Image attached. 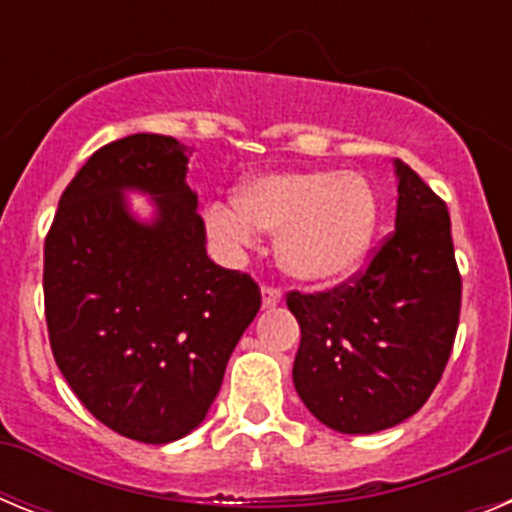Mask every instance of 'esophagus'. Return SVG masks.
Returning <instances> with one entry per match:
<instances>
[{"label":"esophagus","mask_w":512,"mask_h":512,"mask_svg":"<svg viewBox=\"0 0 512 512\" xmlns=\"http://www.w3.org/2000/svg\"><path fill=\"white\" fill-rule=\"evenodd\" d=\"M282 302V292L274 287H264L261 289V305L264 307H277Z\"/></svg>","instance_id":"esophagus-1"}]
</instances>
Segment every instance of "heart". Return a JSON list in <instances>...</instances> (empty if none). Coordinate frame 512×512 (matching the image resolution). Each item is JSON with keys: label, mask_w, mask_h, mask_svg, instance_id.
I'll use <instances>...</instances> for the list:
<instances>
[{"label": "heart", "mask_w": 512, "mask_h": 512, "mask_svg": "<svg viewBox=\"0 0 512 512\" xmlns=\"http://www.w3.org/2000/svg\"><path fill=\"white\" fill-rule=\"evenodd\" d=\"M235 207L212 202L210 235L223 246H251L256 233L277 235L279 269L307 287L341 284L364 266L379 223L377 192L361 174L333 169L251 176Z\"/></svg>", "instance_id": "heart-1"}]
</instances>
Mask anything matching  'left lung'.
I'll return each mask as SVG.
<instances>
[{"instance_id":"obj_1","label":"left lung","mask_w":512,"mask_h":512,"mask_svg":"<svg viewBox=\"0 0 512 512\" xmlns=\"http://www.w3.org/2000/svg\"><path fill=\"white\" fill-rule=\"evenodd\" d=\"M395 233L369 269L325 292H292L300 323L292 379L305 408L348 436L408 420L431 397L454 346L461 277L449 210L402 161Z\"/></svg>"}]
</instances>
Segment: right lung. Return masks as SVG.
Returning <instances> with one entry per match:
<instances>
[{
  "mask_svg": "<svg viewBox=\"0 0 512 512\" xmlns=\"http://www.w3.org/2000/svg\"><path fill=\"white\" fill-rule=\"evenodd\" d=\"M194 148L135 133L99 148L61 194L45 238V320L81 405L140 443L207 418L230 354L261 307L246 274L207 259ZM128 193L152 200L148 218Z\"/></svg>",
  "mask_w": 512,
  "mask_h": 512,
  "instance_id": "1",
  "label": "right lung"
}]
</instances>
